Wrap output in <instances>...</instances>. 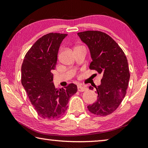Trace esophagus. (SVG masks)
Wrapping results in <instances>:
<instances>
[{
  "instance_id": "esophagus-1",
  "label": "esophagus",
  "mask_w": 148,
  "mask_h": 148,
  "mask_svg": "<svg viewBox=\"0 0 148 148\" xmlns=\"http://www.w3.org/2000/svg\"><path fill=\"white\" fill-rule=\"evenodd\" d=\"M87 87H84V86H77V91L79 92H83V91H87Z\"/></svg>"
}]
</instances>
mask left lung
I'll return each instance as SVG.
<instances>
[{"instance_id":"left-lung-1","label":"left lung","mask_w":148,"mask_h":148,"mask_svg":"<svg viewBox=\"0 0 148 148\" xmlns=\"http://www.w3.org/2000/svg\"><path fill=\"white\" fill-rule=\"evenodd\" d=\"M77 34L89 48L92 60L89 69L102 75L101 84L95 87L98 99L87 108L94 115L108 116L119 107L127 93L130 72L126 56L105 32L87 31Z\"/></svg>"}]
</instances>
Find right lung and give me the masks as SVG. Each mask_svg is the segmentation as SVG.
<instances>
[{"mask_svg": "<svg viewBox=\"0 0 148 148\" xmlns=\"http://www.w3.org/2000/svg\"><path fill=\"white\" fill-rule=\"evenodd\" d=\"M66 36L53 32L44 35L27 51L21 66V84L34 110L44 119L59 118L77 90L74 84L58 89L52 82L51 71L56 68L60 44Z\"/></svg>", "mask_w": 148, "mask_h": 148, "instance_id": "right-lung-1", "label": "right lung"}]
</instances>
